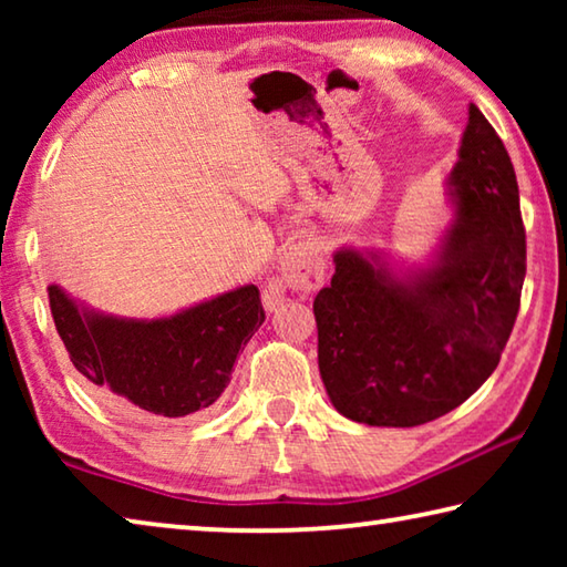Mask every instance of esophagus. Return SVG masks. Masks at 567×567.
Returning <instances> with one entry per match:
<instances>
[{
  "instance_id": "1",
  "label": "esophagus",
  "mask_w": 567,
  "mask_h": 567,
  "mask_svg": "<svg viewBox=\"0 0 567 567\" xmlns=\"http://www.w3.org/2000/svg\"><path fill=\"white\" fill-rule=\"evenodd\" d=\"M324 282V257L318 243L312 239H297L287 245L280 262V277L270 280L262 287V302L267 310H277L282 305L285 292L312 295L318 292Z\"/></svg>"
}]
</instances>
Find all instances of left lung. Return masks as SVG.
<instances>
[{"instance_id": "1", "label": "left lung", "mask_w": 567, "mask_h": 567, "mask_svg": "<svg viewBox=\"0 0 567 567\" xmlns=\"http://www.w3.org/2000/svg\"><path fill=\"white\" fill-rule=\"evenodd\" d=\"M445 187L450 219L425 262L344 245L312 302L324 390L354 422L443 417L493 375L513 332L525 280L520 197L503 140L475 104Z\"/></svg>"}]
</instances>
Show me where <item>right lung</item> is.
I'll list each match as a JSON object with an SVG mask.
<instances>
[{
  "label": "right lung",
  "mask_w": 567,
  "mask_h": 567,
  "mask_svg": "<svg viewBox=\"0 0 567 567\" xmlns=\"http://www.w3.org/2000/svg\"><path fill=\"white\" fill-rule=\"evenodd\" d=\"M56 332L80 375L112 405L185 417L223 395L239 350L265 322L260 290L243 285L165 318H120L50 285Z\"/></svg>",
  "instance_id": "1"
}]
</instances>
